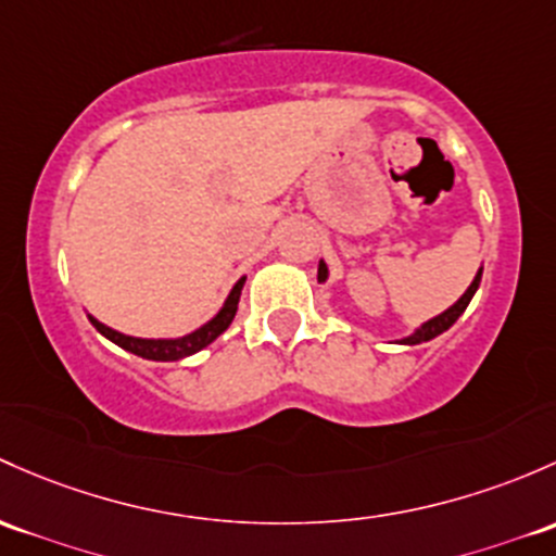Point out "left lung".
Here are the masks:
<instances>
[{"mask_svg":"<svg viewBox=\"0 0 556 556\" xmlns=\"http://www.w3.org/2000/svg\"><path fill=\"white\" fill-rule=\"evenodd\" d=\"M317 279L319 282H325L327 279V266L325 263H319V271H317ZM479 279H482V268H479L477 271V277H475V282L469 285V290H466L464 295L458 298V301L453 303V306L447 308V312H442L440 317H434V319H429V323L426 325H420L416 332H413V336H407L405 341L402 343H410V346H416V343H424V341H431V338H437V336H442V332L447 330V327H453L455 325V319L460 317V314L466 312V306H469V301L471 298H475V293H477V288H479Z\"/></svg>","mask_w":556,"mask_h":556,"instance_id":"obj_1","label":"left lung"}]
</instances>
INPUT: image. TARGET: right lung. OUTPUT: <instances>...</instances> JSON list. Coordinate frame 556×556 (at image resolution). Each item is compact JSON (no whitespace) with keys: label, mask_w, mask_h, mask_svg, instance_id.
<instances>
[{"label":"right lung","mask_w":556,"mask_h":556,"mask_svg":"<svg viewBox=\"0 0 556 556\" xmlns=\"http://www.w3.org/2000/svg\"><path fill=\"white\" fill-rule=\"evenodd\" d=\"M242 285H244V277L239 279L237 285H233V290L226 298L224 308H220L218 314H215L213 319H210L207 325L200 327L197 332H191V336H184V338H173V341H151V338H132V336H122V332L111 330L103 323H98V319L90 317V323L96 325V330L101 332V336H106L109 341H114L116 346H122L125 352L136 354V356H143V359H154V362H175V359H184V356H191L197 352H202L207 343H213L215 338L220 336V332L226 330V327L231 325L233 314H237V306H239V295H242Z\"/></svg>","instance_id":"1"}]
</instances>
